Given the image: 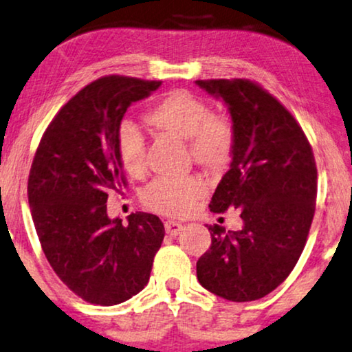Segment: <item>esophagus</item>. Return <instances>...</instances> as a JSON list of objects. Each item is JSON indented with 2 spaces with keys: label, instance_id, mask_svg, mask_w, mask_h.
Segmentation results:
<instances>
[{
  "label": "esophagus",
  "instance_id": "34e87169",
  "mask_svg": "<svg viewBox=\"0 0 352 352\" xmlns=\"http://www.w3.org/2000/svg\"><path fill=\"white\" fill-rule=\"evenodd\" d=\"M164 227H166V232L168 235L172 236L179 235V233H182V230H184V225L180 222H175V220H166V222H164Z\"/></svg>",
  "mask_w": 352,
  "mask_h": 352
}]
</instances>
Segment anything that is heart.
<instances>
[{
  "instance_id": "b5f03b06",
  "label": "heart",
  "mask_w": 352,
  "mask_h": 352,
  "mask_svg": "<svg viewBox=\"0 0 352 352\" xmlns=\"http://www.w3.org/2000/svg\"><path fill=\"white\" fill-rule=\"evenodd\" d=\"M146 124L157 132L186 140L196 164L208 170H220L230 162L235 148V130L225 117L210 116L203 100L185 90H173L161 98L148 112ZM117 156L130 177L146 170L144 142L135 130H122L117 137ZM206 193L203 180L195 175L179 179H157L143 191V203L157 212L182 217L191 212Z\"/></svg>"
}]
</instances>
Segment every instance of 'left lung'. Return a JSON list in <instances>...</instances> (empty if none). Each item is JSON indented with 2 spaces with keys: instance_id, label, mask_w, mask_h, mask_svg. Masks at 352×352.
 Returning a JSON list of instances; mask_svg holds the SVG:
<instances>
[{
  "instance_id": "8db88e82",
  "label": "left lung",
  "mask_w": 352,
  "mask_h": 352,
  "mask_svg": "<svg viewBox=\"0 0 352 352\" xmlns=\"http://www.w3.org/2000/svg\"><path fill=\"white\" fill-rule=\"evenodd\" d=\"M222 98L235 130L232 162L209 208L240 212L243 228L209 225L210 248L196 262L208 292L256 301L292 274L316 212L317 167L311 144L287 107L245 78L196 80Z\"/></svg>"
}]
</instances>
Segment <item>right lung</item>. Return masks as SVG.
<instances>
[{"label": "right lung", "instance_id": "right-lung-1", "mask_svg": "<svg viewBox=\"0 0 352 352\" xmlns=\"http://www.w3.org/2000/svg\"><path fill=\"white\" fill-rule=\"evenodd\" d=\"M157 80L106 75L60 107L36 148L29 204L36 235L56 275L77 296L100 306L127 301L146 287L164 225L135 212L107 217V193L125 186L117 156L122 117Z\"/></svg>", "mask_w": 352, "mask_h": 352}]
</instances>
